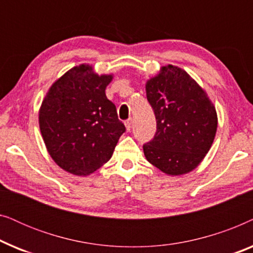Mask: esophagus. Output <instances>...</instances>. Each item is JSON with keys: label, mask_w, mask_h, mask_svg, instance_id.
<instances>
[{"label": "esophagus", "mask_w": 253, "mask_h": 253, "mask_svg": "<svg viewBox=\"0 0 253 253\" xmlns=\"http://www.w3.org/2000/svg\"><path fill=\"white\" fill-rule=\"evenodd\" d=\"M124 124H126V127L127 131L131 130V126H132V119H127L126 122H124Z\"/></svg>", "instance_id": "1"}]
</instances>
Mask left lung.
I'll return each mask as SVG.
<instances>
[{
  "mask_svg": "<svg viewBox=\"0 0 253 253\" xmlns=\"http://www.w3.org/2000/svg\"><path fill=\"white\" fill-rule=\"evenodd\" d=\"M157 132L144 144L147 161L167 175H183L198 166L212 146L217 116L205 91L174 65L162 67L146 83Z\"/></svg>",
  "mask_w": 253,
  "mask_h": 253,
  "instance_id": "1",
  "label": "left lung"
}]
</instances>
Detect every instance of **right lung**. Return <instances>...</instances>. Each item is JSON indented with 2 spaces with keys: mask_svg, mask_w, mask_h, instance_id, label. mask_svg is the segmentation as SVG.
<instances>
[{
  "mask_svg": "<svg viewBox=\"0 0 253 253\" xmlns=\"http://www.w3.org/2000/svg\"><path fill=\"white\" fill-rule=\"evenodd\" d=\"M112 75L88 64L72 68L54 83L39 112L48 153L62 169L86 176L106 164L126 126L106 96Z\"/></svg>",
  "mask_w": 253,
  "mask_h": 253,
  "instance_id": "1",
  "label": "right lung"
}]
</instances>
